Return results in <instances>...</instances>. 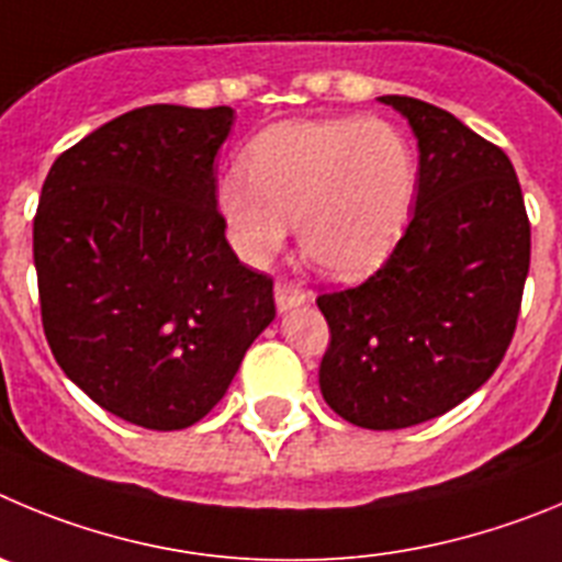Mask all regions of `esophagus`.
I'll return each mask as SVG.
<instances>
[{
  "label": "esophagus",
  "instance_id": "esophagus-1",
  "mask_svg": "<svg viewBox=\"0 0 562 562\" xmlns=\"http://www.w3.org/2000/svg\"><path fill=\"white\" fill-rule=\"evenodd\" d=\"M274 300H277V311L288 313V311H293V307L305 305V302H307V293L302 291V288L296 285V282L280 280V282H277V285H274Z\"/></svg>",
  "mask_w": 562,
  "mask_h": 562
}]
</instances>
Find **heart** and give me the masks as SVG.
Returning <instances> with one entry per match:
<instances>
[{"label":"heart","instance_id":"heart-1","mask_svg":"<svg viewBox=\"0 0 562 562\" xmlns=\"http://www.w3.org/2000/svg\"><path fill=\"white\" fill-rule=\"evenodd\" d=\"M419 193L417 148L378 117L288 120L262 131L244 156V176L218 184L232 249L269 266L288 244L325 274L356 280L378 269L412 221Z\"/></svg>","mask_w":562,"mask_h":562}]
</instances>
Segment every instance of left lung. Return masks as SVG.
Returning a JSON list of instances; mask_svg holds the SVG:
<instances>
[{
	"instance_id": "obj_1",
	"label": "left lung",
	"mask_w": 562,
	"mask_h": 562,
	"mask_svg": "<svg viewBox=\"0 0 562 562\" xmlns=\"http://www.w3.org/2000/svg\"><path fill=\"white\" fill-rule=\"evenodd\" d=\"M419 148L406 235L381 269L316 300L330 325L327 406L372 431L451 412L502 363L529 274V218L513 161L453 114L383 94Z\"/></svg>"
}]
</instances>
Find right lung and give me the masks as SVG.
Here are the masks:
<instances>
[{"label":"right lung","instance_id":"right-lung-1","mask_svg":"<svg viewBox=\"0 0 562 562\" xmlns=\"http://www.w3.org/2000/svg\"><path fill=\"white\" fill-rule=\"evenodd\" d=\"M235 111L145 105L55 159L33 221L44 336L75 386L150 431L193 426L274 322L226 240L215 156Z\"/></svg>","mask_w":562,"mask_h":562}]
</instances>
